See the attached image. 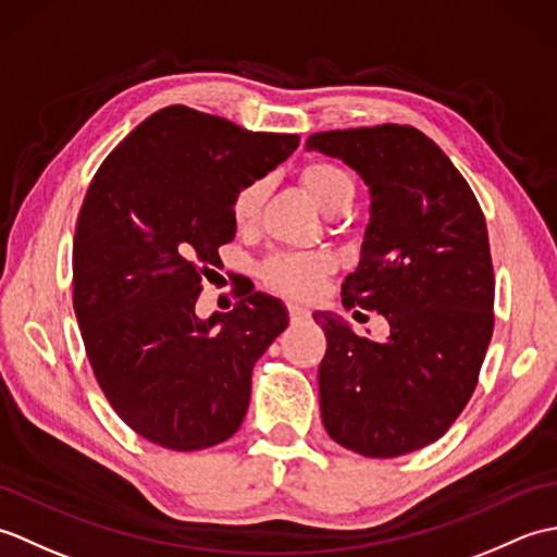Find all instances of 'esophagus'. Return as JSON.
Returning <instances> with one entry per match:
<instances>
[{
  "label": "esophagus",
  "mask_w": 557,
  "mask_h": 557,
  "mask_svg": "<svg viewBox=\"0 0 557 557\" xmlns=\"http://www.w3.org/2000/svg\"><path fill=\"white\" fill-rule=\"evenodd\" d=\"M287 309H289V315H292V323H304V321H309V315H311V311L306 309V306H301V304H294V301H289L287 304Z\"/></svg>",
  "instance_id": "esophagus-1"
}]
</instances>
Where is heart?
<instances>
[{"instance_id": "obj_1", "label": "heart", "mask_w": 557, "mask_h": 557, "mask_svg": "<svg viewBox=\"0 0 557 557\" xmlns=\"http://www.w3.org/2000/svg\"><path fill=\"white\" fill-rule=\"evenodd\" d=\"M301 184L313 203L327 212L342 200L354 198V184L349 174L333 162H313L301 172ZM265 186L263 182L246 184L236 194L232 203V218L239 227H251L258 218L260 203H263ZM330 270L325 256H277L272 258L265 275L277 289L294 294V297H311L321 287V280Z\"/></svg>"}]
</instances>
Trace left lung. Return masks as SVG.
<instances>
[{
  "mask_svg": "<svg viewBox=\"0 0 557 557\" xmlns=\"http://www.w3.org/2000/svg\"><path fill=\"white\" fill-rule=\"evenodd\" d=\"M306 150L369 186L359 265L345 306L385 315L383 342L315 311L327 337L318 371L327 435L363 457H399L445 435L474 393L493 335L486 220L465 176L413 126L321 132Z\"/></svg>",
  "mask_w": 557,
  "mask_h": 557,
  "instance_id": "8db88e82",
  "label": "left lung"
}]
</instances>
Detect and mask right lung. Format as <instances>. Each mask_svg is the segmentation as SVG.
I'll return each instance as SVG.
<instances>
[{
	"mask_svg": "<svg viewBox=\"0 0 557 557\" xmlns=\"http://www.w3.org/2000/svg\"><path fill=\"white\" fill-rule=\"evenodd\" d=\"M299 146L172 104L92 176L74 236V311L104 397L150 443L212 447L239 431L251 375L289 315L263 292L196 313L200 275L236 234L232 203Z\"/></svg>",
	"mask_w": 557,
	"mask_h": 557,
	"instance_id": "1",
	"label": "right lung"
}]
</instances>
